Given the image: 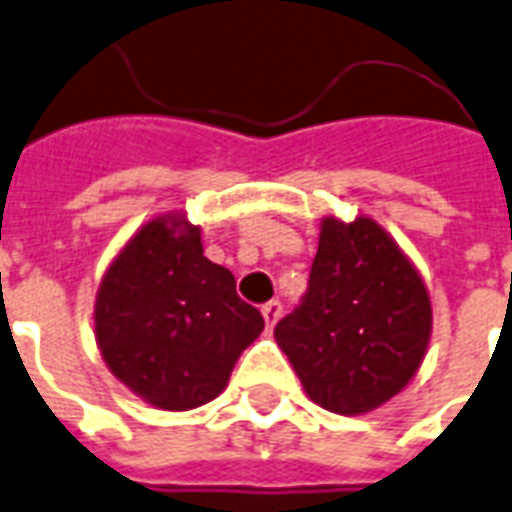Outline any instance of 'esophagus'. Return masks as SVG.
<instances>
[{"label": "esophagus", "instance_id": "34e87169", "mask_svg": "<svg viewBox=\"0 0 512 512\" xmlns=\"http://www.w3.org/2000/svg\"><path fill=\"white\" fill-rule=\"evenodd\" d=\"M261 315H264V323H267V328L272 331L277 320H280V315H283V301H280V299L267 301V304L261 307Z\"/></svg>", "mask_w": 512, "mask_h": 512}]
</instances>
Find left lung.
Masks as SVG:
<instances>
[{"mask_svg": "<svg viewBox=\"0 0 512 512\" xmlns=\"http://www.w3.org/2000/svg\"><path fill=\"white\" fill-rule=\"evenodd\" d=\"M433 328L430 296L376 221L326 219L299 307L275 339L318 406L363 414L417 374Z\"/></svg>", "mask_w": 512, "mask_h": 512, "instance_id": "1", "label": "left lung"}]
</instances>
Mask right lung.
Instances as JSON below:
<instances>
[{
    "label": "right lung",
    "instance_id": "right-lung-1",
    "mask_svg": "<svg viewBox=\"0 0 512 512\" xmlns=\"http://www.w3.org/2000/svg\"><path fill=\"white\" fill-rule=\"evenodd\" d=\"M261 331L264 318L237 296L235 275L202 256L200 229L170 216L141 227L95 299L106 366L168 411L216 398Z\"/></svg>",
    "mask_w": 512,
    "mask_h": 512
}]
</instances>
